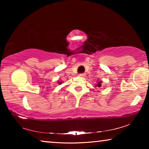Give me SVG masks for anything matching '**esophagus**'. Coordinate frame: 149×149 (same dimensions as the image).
<instances>
[{"instance_id":"obj_1","label":"esophagus","mask_w":149,"mask_h":149,"mask_svg":"<svg viewBox=\"0 0 149 149\" xmlns=\"http://www.w3.org/2000/svg\"><path fill=\"white\" fill-rule=\"evenodd\" d=\"M79 75L80 77H85V74H84V73H82V74H79Z\"/></svg>"}]
</instances>
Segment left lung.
I'll list each match as a JSON object with an SVG mask.
<instances>
[{
	"label": "left lung",
	"instance_id": "1",
	"mask_svg": "<svg viewBox=\"0 0 149 149\" xmlns=\"http://www.w3.org/2000/svg\"><path fill=\"white\" fill-rule=\"evenodd\" d=\"M102 84L101 81H100L99 83H98V84L96 85V86H97L98 87H101V84ZM96 86H95V87H96Z\"/></svg>",
	"mask_w": 149,
	"mask_h": 149
}]
</instances>
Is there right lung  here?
<instances>
[{
  "mask_svg": "<svg viewBox=\"0 0 149 149\" xmlns=\"http://www.w3.org/2000/svg\"><path fill=\"white\" fill-rule=\"evenodd\" d=\"M58 84L60 85V84H61V82H60V81H58Z\"/></svg>",
  "mask_w": 149,
  "mask_h": 149,
  "instance_id": "obj_1",
  "label": "right lung"
}]
</instances>
